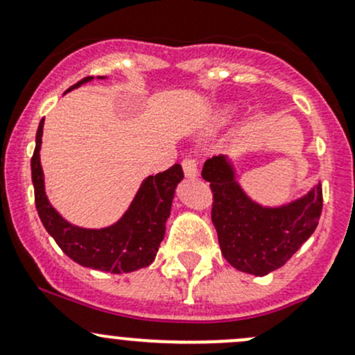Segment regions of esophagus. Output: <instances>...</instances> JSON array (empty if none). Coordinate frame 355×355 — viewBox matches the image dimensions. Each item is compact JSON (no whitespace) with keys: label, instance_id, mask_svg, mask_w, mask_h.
Wrapping results in <instances>:
<instances>
[{"label":"esophagus","instance_id":"34e87169","mask_svg":"<svg viewBox=\"0 0 355 355\" xmlns=\"http://www.w3.org/2000/svg\"><path fill=\"white\" fill-rule=\"evenodd\" d=\"M182 166H184V173L185 177L191 178V180H194V178H198L199 175V168H198V163H196L194 157H185L184 161H182Z\"/></svg>","mask_w":355,"mask_h":355}]
</instances>
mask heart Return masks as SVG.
I'll list each match as a JSON object with an SVG mask.
<instances>
[{
    "label": "heart",
    "instance_id": "obj_1",
    "mask_svg": "<svg viewBox=\"0 0 355 355\" xmlns=\"http://www.w3.org/2000/svg\"><path fill=\"white\" fill-rule=\"evenodd\" d=\"M234 113H235L234 106H230V105L221 106V108H218L216 113H214L213 125H214V127H223L225 123H228V121L234 118Z\"/></svg>",
    "mask_w": 355,
    "mask_h": 355
}]
</instances>
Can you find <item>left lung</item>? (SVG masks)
I'll list each match as a JSON object with an SVG mask.
<instances>
[{
  "mask_svg": "<svg viewBox=\"0 0 355 355\" xmlns=\"http://www.w3.org/2000/svg\"><path fill=\"white\" fill-rule=\"evenodd\" d=\"M202 178L213 191L211 220L221 252L235 270L264 277L284 266L316 230L323 209L321 184L288 202L261 204L242 187L228 155L207 159Z\"/></svg>",
  "mask_w": 355,
  "mask_h": 355,
  "instance_id": "8db88e82",
  "label": "left lung"
}]
</instances>
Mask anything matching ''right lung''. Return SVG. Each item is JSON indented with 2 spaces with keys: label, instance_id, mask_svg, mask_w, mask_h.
<instances>
[{
  "label": "right lung",
  "instance_id": "1",
  "mask_svg": "<svg viewBox=\"0 0 355 355\" xmlns=\"http://www.w3.org/2000/svg\"><path fill=\"white\" fill-rule=\"evenodd\" d=\"M106 78V77H98ZM94 77H85L67 92L89 84ZM44 118L35 134V149L31 161L34 184L35 209L46 232L55 239L60 249L70 259L84 268L108 271V273H132L149 266L155 261L161 241L166 232L175 189L184 180L180 164L157 175H149L139 185L130 206L114 223L103 228H84L67 221L49 202L46 194L44 171L41 166V144Z\"/></svg>",
  "mask_w": 355,
  "mask_h": 355
}]
</instances>
